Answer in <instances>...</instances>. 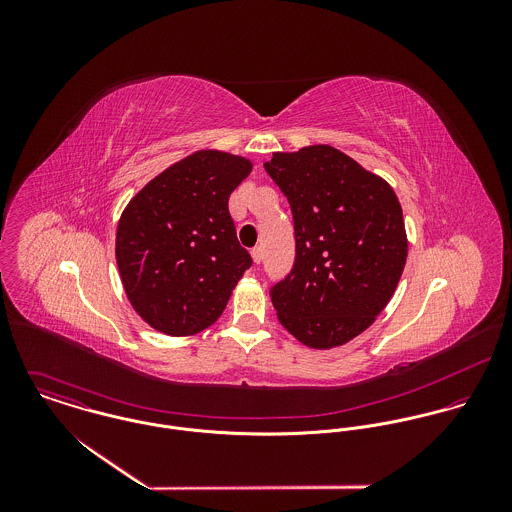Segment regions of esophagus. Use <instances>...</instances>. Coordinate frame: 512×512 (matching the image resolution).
Wrapping results in <instances>:
<instances>
[{
    "label": "esophagus",
    "mask_w": 512,
    "mask_h": 512,
    "mask_svg": "<svg viewBox=\"0 0 512 512\" xmlns=\"http://www.w3.org/2000/svg\"><path fill=\"white\" fill-rule=\"evenodd\" d=\"M250 254H252L254 264H260V262H262V248H260V246H254V248L250 250Z\"/></svg>",
    "instance_id": "1"
}]
</instances>
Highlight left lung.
<instances>
[{"label":"left lung","instance_id":"left-lung-1","mask_svg":"<svg viewBox=\"0 0 512 512\" xmlns=\"http://www.w3.org/2000/svg\"><path fill=\"white\" fill-rule=\"evenodd\" d=\"M292 207V272L270 288L280 323L311 349L345 345L396 290L408 240L392 187L331 146L264 163Z\"/></svg>","mask_w":512,"mask_h":512}]
</instances>
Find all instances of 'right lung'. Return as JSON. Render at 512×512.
<instances>
[{"label": "right lung", "mask_w": 512, "mask_h": 512, "mask_svg": "<svg viewBox=\"0 0 512 512\" xmlns=\"http://www.w3.org/2000/svg\"><path fill=\"white\" fill-rule=\"evenodd\" d=\"M252 163L197 151L151 179L122 213L116 262L126 295L153 329L187 337L213 325L252 266L228 213Z\"/></svg>", "instance_id": "right-lung-1"}]
</instances>
